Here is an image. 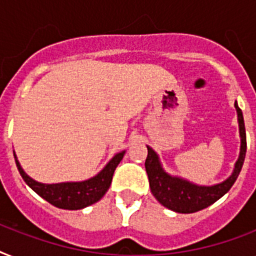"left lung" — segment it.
<instances>
[{"instance_id":"obj_1","label":"left lung","mask_w":256,"mask_h":256,"mask_svg":"<svg viewBox=\"0 0 256 256\" xmlns=\"http://www.w3.org/2000/svg\"><path fill=\"white\" fill-rule=\"evenodd\" d=\"M235 108L238 112L239 132H240V154L235 164L234 172L230 175V178L219 184L196 186L184 179L171 176L164 171L156 152L148 146V158L144 162V168L148 172L152 195L160 204H164V207H168L175 212H182V214L196 212L216 202L232 187L239 172L242 170L247 148L246 128H244L242 110L239 108L236 102H235Z\"/></svg>"}]
</instances>
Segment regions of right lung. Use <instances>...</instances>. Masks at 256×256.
Returning <instances> with one entry per match:
<instances>
[{
	"instance_id": "add662e5",
	"label": "right lung",
	"mask_w": 256,
	"mask_h": 256,
	"mask_svg": "<svg viewBox=\"0 0 256 256\" xmlns=\"http://www.w3.org/2000/svg\"><path fill=\"white\" fill-rule=\"evenodd\" d=\"M124 152L116 154L100 174L96 175L94 178L84 180V182L44 184V183L36 182L30 176H28L25 171L22 170V168L20 166L17 160H16V164H17L18 171H20V174L26 182V184L45 200H48L58 208L80 210V208H84V207H88L92 203L98 202L104 196V192L108 190V187L112 184L114 170L124 158ZM14 158H16V154H14Z\"/></svg>"
}]
</instances>
